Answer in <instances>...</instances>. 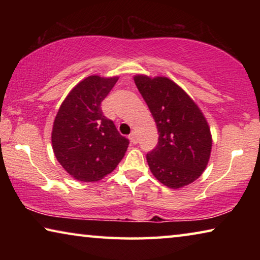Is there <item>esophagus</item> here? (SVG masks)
Here are the masks:
<instances>
[{"mask_svg":"<svg viewBox=\"0 0 260 260\" xmlns=\"http://www.w3.org/2000/svg\"><path fill=\"white\" fill-rule=\"evenodd\" d=\"M129 140H131V142L133 143V144H136V143H138V136H136V133H135V132H132L131 135H129Z\"/></svg>","mask_w":260,"mask_h":260,"instance_id":"obj_1","label":"esophagus"}]
</instances>
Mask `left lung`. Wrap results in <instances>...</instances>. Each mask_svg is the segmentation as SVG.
I'll return each mask as SVG.
<instances>
[{"label":"left lung","mask_w":260,"mask_h":260,"mask_svg":"<svg viewBox=\"0 0 260 260\" xmlns=\"http://www.w3.org/2000/svg\"><path fill=\"white\" fill-rule=\"evenodd\" d=\"M134 81L159 133L156 148L147 153L151 173L172 189L193 182L204 172L212 148L210 127L203 113L169 78L138 74Z\"/></svg>","instance_id":"8db88e82"}]
</instances>
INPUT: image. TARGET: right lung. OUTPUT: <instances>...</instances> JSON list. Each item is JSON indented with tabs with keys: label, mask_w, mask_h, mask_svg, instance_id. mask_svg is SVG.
I'll return each mask as SVG.
<instances>
[{
	"label": "right lung",
	"mask_w": 260,
	"mask_h": 260,
	"mask_svg": "<svg viewBox=\"0 0 260 260\" xmlns=\"http://www.w3.org/2000/svg\"><path fill=\"white\" fill-rule=\"evenodd\" d=\"M117 81L118 77H87L70 91L56 114L51 133L54 153L79 181L95 182L111 173L128 148V139L119 134L101 109Z\"/></svg>",
	"instance_id": "right-lung-1"
}]
</instances>
